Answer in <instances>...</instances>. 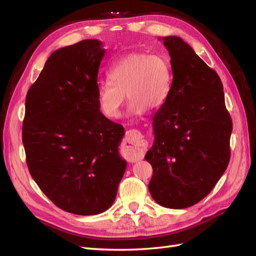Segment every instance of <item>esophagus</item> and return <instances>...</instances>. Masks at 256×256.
<instances>
[{
	"label": "esophagus",
	"mask_w": 256,
	"mask_h": 256,
	"mask_svg": "<svg viewBox=\"0 0 256 256\" xmlns=\"http://www.w3.org/2000/svg\"><path fill=\"white\" fill-rule=\"evenodd\" d=\"M125 150L129 158L138 160L141 159L144 152L143 136L136 129H130L126 132Z\"/></svg>",
	"instance_id": "obj_1"
}]
</instances>
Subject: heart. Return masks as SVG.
I'll list each match as a JSON object with an SVG mask.
<instances>
[{"label":"heart","instance_id":"1","mask_svg":"<svg viewBox=\"0 0 256 256\" xmlns=\"http://www.w3.org/2000/svg\"><path fill=\"white\" fill-rule=\"evenodd\" d=\"M106 76L109 81L100 83L97 88V102L110 118L120 116L126 94L131 100L128 115L141 116L148 109L161 108L172 92V67L161 54L128 53L114 62Z\"/></svg>","mask_w":256,"mask_h":256}]
</instances>
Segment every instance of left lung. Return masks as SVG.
Returning <instances> with one entry per match:
<instances>
[{"mask_svg": "<svg viewBox=\"0 0 256 256\" xmlns=\"http://www.w3.org/2000/svg\"><path fill=\"white\" fill-rule=\"evenodd\" d=\"M159 40L171 56L173 85L154 116L148 189L159 205L182 209L207 196L226 172L233 125L218 74L180 37Z\"/></svg>", "mask_w": 256, "mask_h": 256, "instance_id": "1", "label": "left lung"}]
</instances>
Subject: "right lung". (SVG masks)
<instances>
[{
    "label": "right lung",
    "instance_id": "add662e5",
    "mask_svg": "<svg viewBox=\"0 0 256 256\" xmlns=\"http://www.w3.org/2000/svg\"><path fill=\"white\" fill-rule=\"evenodd\" d=\"M102 42L85 40L54 51L26 99L22 142L38 187L67 212L109 209L127 162L124 127L100 112L97 76Z\"/></svg>",
    "mask_w": 256,
    "mask_h": 256
}]
</instances>
